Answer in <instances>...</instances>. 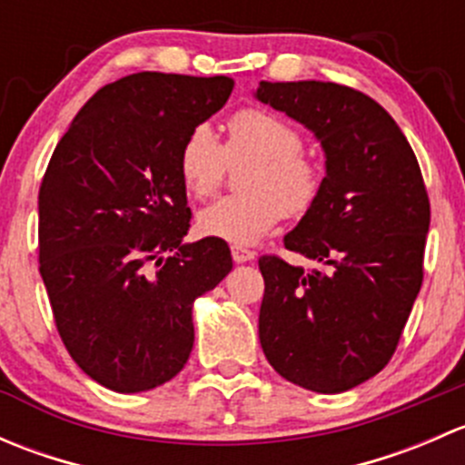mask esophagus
Here are the masks:
<instances>
[{
  "label": "esophagus",
  "instance_id": "obj_1",
  "mask_svg": "<svg viewBox=\"0 0 465 465\" xmlns=\"http://www.w3.org/2000/svg\"><path fill=\"white\" fill-rule=\"evenodd\" d=\"M232 256L236 262H247V261L256 259V252L247 250V247H242V245H232Z\"/></svg>",
  "mask_w": 465,
  "mask_h": 465
}]
</instances>
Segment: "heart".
Listing matches in <instances>:
<instances>
[{
	"label": "heart",
	"instance_id": "obj_1",
	"mask_svg": "<svg viewBox=\"0 0 465 465\" xmlns=\"http://www.w3.org/2000/svg\"><path fill=\"white\" fill-rule=\"evenodd\" d=\"M254 162L242 175L247 193L229 195L200 211L204 236L252 245L285 213L302 215L315 204L322 171L303 153V134L274 112L247 107L227 121V143L220 145L206 125L191 130L180 145L177 171L193 198L215 193L227 163Z\"/></svg>",
	"mask_w": 465,
	"mask_h": 465
}]
</instances>
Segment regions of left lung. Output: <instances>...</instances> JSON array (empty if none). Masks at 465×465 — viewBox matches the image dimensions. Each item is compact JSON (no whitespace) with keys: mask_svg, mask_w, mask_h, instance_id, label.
<instances>
[{"mask_svg":"<svg viewBox=\"0 0 465 465\" xmlns=\"http://www.w3.org/2000/svg\"><path fill=\"white\" fill-rule=\"evenodd\" d=\"M254 96L311 130L326 157L315 204L283 238L317 267L259 261L262 353L299 387L349 391L387 367L423 283V175L396 121L358 89L261 81Z\"/></svg>","mask_w":465,"mask_h":465,"instance_id":"obj_1","label":"left lung"}]
</instances>
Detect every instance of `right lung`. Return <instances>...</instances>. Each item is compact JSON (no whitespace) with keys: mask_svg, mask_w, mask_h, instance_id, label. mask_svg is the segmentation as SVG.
<instances>
[{"mask_svg":"<svg viewBox=\"0 0 465 465\" xmlns=\"http://www.w3.org/2000/svg\"><path fill=\"white\" fill-rule=\"evenodd\" d=\"M232 89L227 76L133 74L98 89L51 154L40 274L69 355L112 391L175 378L193 349V302L232 272L224 241L184 242L177 171L184 137Z\"/></svg>","mask_w":465,"mask_h":465,"instance_id":"add662e5","label":"right lung"}]
</instances>
